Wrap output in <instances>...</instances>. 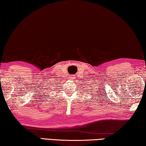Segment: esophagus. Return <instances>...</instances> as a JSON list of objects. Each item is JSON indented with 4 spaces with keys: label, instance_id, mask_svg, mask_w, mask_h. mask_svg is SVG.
I'll return each instance as SVG.
<instances>
[{
    "label": "esophagus",
    "instance_id": "34e87169",
    "mask_svg": "<svg viewBox=\"0 0 146 146\" xmlns=\"http://www.w3.org/2000/svg\"><path fill=\"white\" fill-rule=\"evenodd\" d=\"M71 78H73V77H71Z\"/></svg>",
    "mask_w": 146,
    "mask_h": 146
}]
</instances>
